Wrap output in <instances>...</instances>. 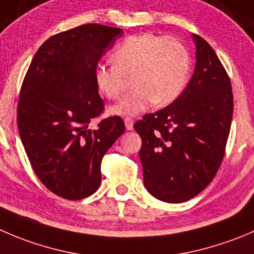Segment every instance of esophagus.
<instances>
[{
  "instance_id": "esophagus-1",
  "label": "esophagus",
  "mask_w": 254,
  "mask_h": 254,
  "mask_svg": "<svg viewBox=\"0 0 254 254\" xmlns=\"http://www.w3.org/2000/svg\"><path fill=\"white\" fill-rule=\"evenodd\" d=\"M124 122H125V127H127V130H131L132 127H134V119H132V118L127 117L124 119Z\"/></svg>"
}]
</instances>
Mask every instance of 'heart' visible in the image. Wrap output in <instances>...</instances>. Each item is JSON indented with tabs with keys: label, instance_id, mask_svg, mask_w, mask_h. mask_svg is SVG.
Instances as JSON below:
<instances>
[{
	"label": "heart",
	"instance_id": "obj_1",
	"mask_svg": "<svg viewBox=\"0 0 254 254\" xmlns=\"http://www.w3.org/2000/svg\"><path fill=\"white\" fill-rule=\"evenodd\" d=\"M113 63L99 64L94 70L98 90L109 99L122 97L127 77L135 88L112 108L120 115L136 114L156 105L171 104L184 92L190 74V54L176 37L154 32L131 34L112 53Z\"/></svg>",
	"mask_w": 254,
	"mask_h": 254
}]
</instances>
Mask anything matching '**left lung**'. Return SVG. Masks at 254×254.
<instances>
[{"mask_svg":"<svg viewBox=\"0 0 254 254\" xmlns=\"http://www.w3.org/2000/svg\"><path fill=\"white\" fill-rule=\"evenodd\" d=\"M196 67L187 87L169 107L145 114L134 127L141 136L140 161L146 190L169 203L189 201L217 174L233 114L230 77L200 36Z\"/></svg>","mask_w":254,"mask_h":254,"instance_id":"1","label":"left lung"}]
</instances>
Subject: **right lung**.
Segmentation results:
<instances>
[{
	"instance_id": "1",
	"label": "right lung",
	"mask_w": 254,
	"mask_h": 254,
	"mask_svg": "<svg viewBox=\"0 0 254 254\" xmlns=\"http://www.w3.org/2000/svg\"><path fill=\"white\" fill-rule=\"evenodd\" d=\"M122 34L97 23L54 34L24 75L17 105L19 136L37 177L65 200H82L99 189L103 156L125 131L118 115L88 127L104 113L94 70Z\"/></svg>"
}]
</instances>
